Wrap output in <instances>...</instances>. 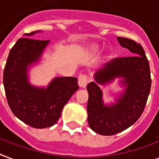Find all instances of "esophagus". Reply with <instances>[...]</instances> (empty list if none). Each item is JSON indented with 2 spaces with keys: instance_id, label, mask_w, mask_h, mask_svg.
Instances as JSON below:
<instances>
[{
  "instance_id": "1",
  "label": "esophagus",
  "mask_w": 159,
  "mask_h": 159,
  "mask_svg": "<svg viewBox=\"0 0 159 159\" xmlns=\"http://www.w3.org/2000/svg\"><path fill=\"white\" fill-rule=\"evenodd\" d=\"M78 84L81 88H86L88 84V76L85 74H81L78 77Z\"/></svg>"
}]
</instances>
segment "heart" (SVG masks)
<instances>
[{
  "mask_svg": "<svg viewBox=\"0 0 159 159\" xmlns=\"http://www.w3.org/2000/svg\"><path fill=\"white\" fill-rule=\"evenodd\" d=\"M89 49H90V51H92L93 52H95L99 50V46L93 44V45H92L91 47H90Z\"/></svg>",
  "mask_w": 159,
  "mask_h": 159,
  "instance_id": "obj_1",
  "label": "heart"
}]
</instances>
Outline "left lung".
Segmentation results:
<instances>
[{
  "instance_id": "1",
  "label": "left lung",
  "mask_w": 159,
  "mask_h": 159,
  "mask_svg": "<svg viewBox=\"0 0 159 159\" xmlns=\"http://www.w3.org/2000/svg\"><path fill=\"white\" fill-rule=\"evenodd\" d=\"M131 56L111 59L93 75L94 82L88 84V122L91 129L102 135L122 132L139 119L150 93L151 73L148 59L140 44L123 37H117ZM120 78L124 88L115 102L106 104L100 85H107Z\"/></svg>"
}]
</instances>
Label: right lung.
<instances>
[{"label": "right lung", "instance_id": "obj_1", "mask_svg": "<svg viewBox=\"0 0 159 159\" xmlns=\"http://www.w3.org/2000/svg\"><path fill=\"white\" fill-rule=\"evenodd\" d=\"M40 30L25 34L9 52L3 72V84L9 107L19 120L36 129L55 124L70 98L79 89L77 78L55 77L47 87L29 81L30 67L36 65L49 41L28 38Z\"/></svg>", "mask_w": 159, "mask_h": 159}]
</instances>
